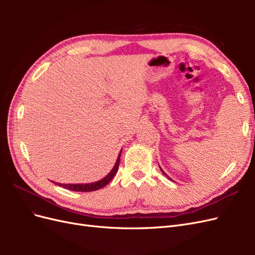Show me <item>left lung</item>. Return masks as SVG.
Here are the masks:
<instances>
[{"label":"left lung","instance_id":"8db88e82","mask_svg":"<svg viewBox=\"0 0 255 255\" xmlns=\"http://www.w3.org/2000/svg\"><path fill=\"white\" fill-rule=\"evenodd\" d=\"M159 168H160V167H159ZM160 170H161V172H163V173H164V174H165V175H166L167 177H169V176H168V175H167V174H166V173H165V172L163 171V169H161V168H160ZM169 179H170V177H169Z\"/></svg>","mask_w":255,"mask_h":255}]
</instances>
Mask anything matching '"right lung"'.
I'll use <instances>...</instances> for the list:
<instances>
[{
  "mask_svg": "<svg viewBox=\"0 0 255 255\" xmlns=\"http://www.w3.org/2000/svg\"><path fill=\"white\" fill-rule=\"evenodd\" d=\"M120 156H121V152L119 153L118 158H117V160H116V164H115L114 168L112 169V171L109 174H107L105 177H103L102 180H100L98 182L89 183V184H60V183H56V184H58L59 186H61V187L67 188L69 190H73V191L87 192V191H95V190H98L100 188H103L104 186H106V185L112 181V179L115 176L116 172L118 171L119 163H120Z\"/></svg>",
  "mask_w": 255,
  "mask_h": 255,
  "instance_id": "1",
  "label": "right lung"
}]
</instances>
